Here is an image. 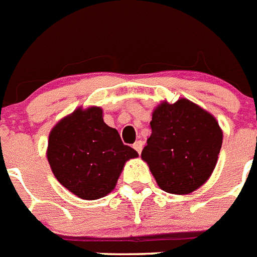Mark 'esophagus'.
Wrapping results in <instances>:
<instances>
[{
	"label": "esophagus",
	"instance_id": "obj_1",
	"mask_svg": "<svg viewBox=\"0 0 257 257\" xmlns=\"http://www.w3.org/2000/svg\"><path fill=\"white\" fill-rule=\"evenodd\" d=\"M143 147H144V144H143V141H136V143L133 144V148L136 149V151L139 153H141V151H143Z\"/></svg>",
	"mask_w": 257,
	"mask_h": 257
}]
</instances>
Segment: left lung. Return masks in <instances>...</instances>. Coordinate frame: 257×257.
Returning <instances> with one entry per match:
<instances>
[{
	"label": "left lung",
	"mask_w": 257,
	"mask_h": 257,
	"mask_svg": "<svg viewBox=\"0 0 257 257\" xmlns=\"http://www.w3.org/2000/svg\"><path fill=\"white\" fill-rule=\"evenodd\" d=\"M152 135L141 152L157 185L173 195H188L215 169L223 132L211 113L187 98L161 102L152 113Z\"/></svg>",
	"instance_id": "left-lung-1"
}]
</instances>
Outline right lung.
<instances>
[{
    "mask_svg": "<svg viewBox=\"0 0 257 257\" xmlns=\"http://www.w3.org/2000/svg\"><path fill=\"white\" fill-rule=\"evenodd\" d=\"M46 156L61 185L80 199L97 200L114 189L125 163L139 153L105 124L102 109L90 106L54 125Z\"/></svg>",
    "mask_w": 257,
    "mask_h": 257,
    "instance_id": "add662e5",
    "label": "right lung"
}]
</instances>
